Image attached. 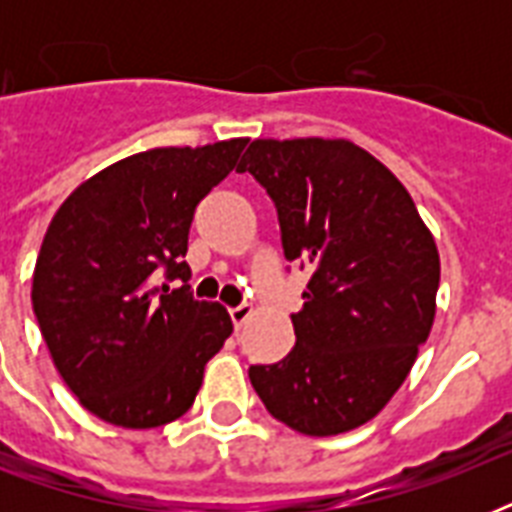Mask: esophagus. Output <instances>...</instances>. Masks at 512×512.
<instances>
[{
	"label": "esophagus",
	"mask_w": 512,
	"mask_h": 512,
	"mask_svg": "<svg viewBox=\"0 0 512 512\" xmlns=\"http://www.w3.org/2000/svg\"><path fill=\"white\" fill-rule=\"evenodd\" d=\"M252 313H255V311H252V305H249V303H241V305H236V308H231L233 327H236V329L244 327V324L252 319Z\"/></svg>",
	"instance_id": "obj_1"
}]
</instances>
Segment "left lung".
<instances>
[{
    "mask_svg": "<svg viewBox=\"0 0 512 512\" xmlns=\"http://www.w3.org/2000/svg\"><path fill=\"white\" fill-rule=\"evenodd\" d=\"M236 172L271 196L289 263L311 268L295 348L249 366L279 422L337 436L388 404L436 316V241L396 175L348 140H252Z\"/></svg>",
    "mask_w": 512,
    "mask_h": 512,
    "instance_id": "left-lung-1",
    "label": "left lung"
}]
</instances>
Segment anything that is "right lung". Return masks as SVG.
<instances>
[{
  "label": "right lung",
  "instance_id": "add662e5",
  "mask_svg": "<svg viewBox=\"0 0 512 512\" xmlns=\"http://www.w3.org/2000/svg\"><path fill=\"white\" fill-rule=\"evenodd\" d=\"M244 146L236 138L127 156L52 217L31 303L55 369L100 420L148 430L183 417L204 364L233 332L223 305L193 297L183 257L199 201Z\"/></svg>",
  "mask_w": 512,
  "mask_h": 512
}]
</instances>
